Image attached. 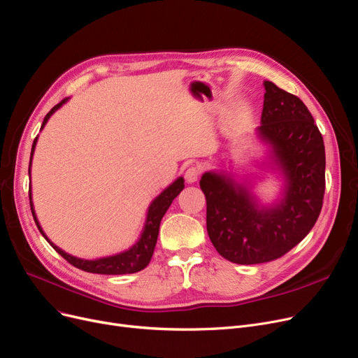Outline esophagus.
Returning <instances> with one entry per match:
<instances>
[{
  "label": "esophagus",
  "instance_id": "1",
  "mask_svg": "<svg viewBox=\"0 0 358 358\" xmlns=\"http://www.w3.org/2000/svg\"><path fill=\"white\" fill-rule=\"evenodd\" d=\"M200 174H201V168L199 165H190L187 169H185L184 177L189 184H193L200 178Z\"/></svg>",
  "mask_w": 358,
  "mask_h": 358
}]
</instances>
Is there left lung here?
Instances as JSON below:
<instances>
[{
  "mask_svg": "<svg viewBox=\"0 0 358 358\" xmlns=\"http://www.w3.org/2000/svg\"><path fill=\"white\" fill-rule=\"evenodd\" d=\"M259 131L273 146L288 177L285 199L259 209L241 185L213 173L203 174L209 238L227 260L257 265L282 257L317 221L324 196V145L315 120L299 98L265 82Z\"/></svg>",
  "mask_w": 358,
  "mask_h": 358,
  "instance_id": "1",
  "label": "left lung"
}]
</instances>
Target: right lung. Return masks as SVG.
Returning a JSON list of instances; mask_svg holds the SVG:
<instances>
[{"instance_id": "add662e5", "label": "right lung", "mask_w": 358, "mask_h": 358, "mask_svg": "<svg viewBox=\"0 0 358 358\" xmlns=\"http://www.w3.org/2000/svg\"><path fill=\"white\" fill-rule=\"evenodd\" d=\"M66 101L67 99L61 101L58 105H55L52 108V110L48 114L45 115L41 129H43V126L46 124V121H48V118ZM35 145H36V138H35L34 146H32V152H30V162H32V155H34V150H35ZM182 189H184V180L178 178L177 181H174L173 184H171L166 190H164L157 199L152 201V205H150L149 212H148V220H146L143 234H142L141 240H138L130 248V250L124 252V253H120V255H115V256H111V257H103V259H96V260L77 259L74 256L67 255L66 252L61 250V248H58L57 245H54L48 238H46L42 228L39 227V222H38L36 216H35V210H34V205H32V196H30V192H29V199H30V210H32L34 220L36 222L38 229L41 231V234L45 237L46 241H48L54 247V250L58 255L63 256L70 263V265L76 266L77 269H82L85 272H90V273L126 275V273H134V272L142 271V269H145L149 265V262H150L152 255H153V250H155V245H157L162 216L165 215V212L168 210L171 203H173V200L181 193Z\"/></svg>"}]
</instances>
